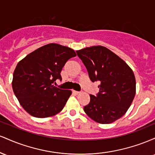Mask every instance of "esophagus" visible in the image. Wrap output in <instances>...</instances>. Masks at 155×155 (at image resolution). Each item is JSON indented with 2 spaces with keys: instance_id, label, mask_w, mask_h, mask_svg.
I'll use <instances>...</instances> for the list:
<instances>
[{
  "instance_id": "esophagus-1",
  "label": "esophagus",
  "mask_w": 155,
  "mask_h": 155,
  "mask_svg": "<svg viewBox=\"0 0 155 155\" xmlns=\"http://www.w3.org/2000/svg\"><path fill=\"white\" fill-rule=\"evenodd\" d=\"M73 93H74L75 95H79L80 93V92H78V91H75V90H73Z\"/></svg>"
}]
</instances>
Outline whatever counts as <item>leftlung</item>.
<instances>
[{"instance_id":"1","label":"left lung","mask_w":155,"mask_h":155,"mask_svg":"<svg viewBox=\"0 0 155 155\" xmlns=\"http://www.w3.org/2000/svg\"><path fill=\"white\" fill-rule=\"evenodd\" d=\"M92 81H99L97 96L90 95L84 111L92 120L110 124L127 112L136 95V78L130 67L110 49L93 46L76 51Z\"/></svg>"}]
</instances>
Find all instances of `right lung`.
<instances>
[{"mask_svg": "<svg viewBox=\"0 0 155 155\" xmlns=\"http://www.w3.org/2000/svg\"><path fill=\"white\" fill-rule=\"evenodd\" d=\"M74 49L58 44H49L35 49L17 63L12 88L19 104L31 116L47 118L57 114L71 95V90L54 86L61 80L65 63L76 57Z\"/></svg>", "mask_w": 155, "mask_h": 155, "instance_id": "obj_1", "label": "right lung"}]
</instances>
